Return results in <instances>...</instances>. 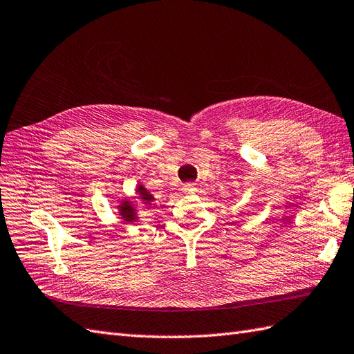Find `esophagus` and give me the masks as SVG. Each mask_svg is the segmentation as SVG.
<instances>
[{"mask_svg": "<svg viewBox=\"0 0 354 354\" xmlns=\"http://www.w3.org/2000/svg\"><path fill=\"white\" fill-rule=\"evenodd\" d=\"M183 190H184V193L190 194V193H194V192L197 190V188L194 187V184H185V185H184V188H183Z\"/></svg>", "mask_w": 354, "mask_h": 354, "instance_id": "esophagus-1", "label": "esophagus"}]
</instances>
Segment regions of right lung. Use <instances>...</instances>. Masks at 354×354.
<instances>
[{
  "mask_svg": "<svg viewBox=\"0 0 354 354\" xmlns=\"http://www.w3.org/2000/svg\"><path fill=\"white\" fill-rule=\"evenodd\" d=\"M137 193L140 194V197L145 201V203H151L153 201V197L149 194V192L145 190V188L142 185H138L137 188ZM120 216L123 217V220L125 221H134L137 217H136V211L133 208V205H131V202H127L123 201L120 203Z\"/></svg>",
  "mask_w": 354,
  "mask_h": 354,
  "instance_id": "add662e5",
  "label": "right lung"
}]
</instances>
